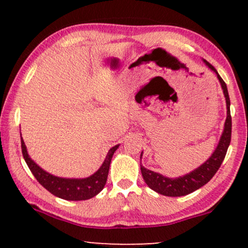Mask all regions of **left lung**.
<instances>
[{"mask_svg": "<svg viewBox=\"0 0 248 248\" xmlns=\"http://www.w3.org/2000/svg\"><path fill=\"white\" fill-rule=\"evenodd\" d=\"M203 63L209 67L210 70L213 71L217 74L220 84H221L223 96L226 98V106H227V117L225 125H223V131L220 140L217 145L216 150L213 151L208 160L203 162L200 167L195 168L194 170L189 171L188 174H185L179 177L175 178H169L166 176L159 174V172L149 170V169L144 168L143 166H141V172L143 176V179L149 187L154 189L155 192L159 193L161 195L166 196H184L187 195L189 193L196 191L200 187H202L203 185H205L210 179H211L218 169L221 166L223 159L226 157L227 150L230 144V139H232V116H230V99L228 94V89L225 81L221 79V77L219 76V73L217 72V70L213 67L209 62H206L205 60H203ZM143 155V151L141 152V157Z\"/></svg>", "mask_w": 248, "mask_h": 248, "instance_id": "obj_1", "label": "left lung"}]
</instances>
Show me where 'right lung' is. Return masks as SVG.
<instances>
[{"instance_id": "1", "label": "right lung", "mask_w": 248, "mask_h": 248, "mask_svg": "<svg viewBox=\"0 0 248 248\" xmlns=\"http://www.w3.org/2000/svg\"><path fill=\"white\" fill-rule=\"evenodd\" d=\"M120 144L115 145L109 149L100 168L89 177L86 178H64L59 176L52 175L42 167H39L35 161L30 158L27 151L25 141L21 138V149L22 155L25 158L26 164L28 165L30 171L35 176L40 185H43L47 191H49L53 195L57 198L67 200V201H83L96 196L98 193L103 191L105 184L107 182L109 165L113 158L114 152L117 150Z\"/></svg>"}]
</instances>
